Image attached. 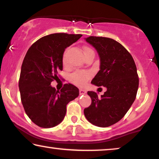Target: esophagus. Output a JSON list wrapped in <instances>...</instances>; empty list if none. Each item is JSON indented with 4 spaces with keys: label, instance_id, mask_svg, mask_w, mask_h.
<instances>
[{
    "label": "esophagus",
    "instance_id": "esophagus-1",
    "mask_svg": "<svg viewBox=\"0 0 159 159\" xmlns=\"http://www.w3.org/2000/svg\"><path fill=\"white\" fill-rule=\"evenodd\" d=\"M86 93V90L82 89H79V94H80V95L85 94Z\"/></svg>",
    "mask_w": 159,
    "mask_h": 159
}]
</instances>
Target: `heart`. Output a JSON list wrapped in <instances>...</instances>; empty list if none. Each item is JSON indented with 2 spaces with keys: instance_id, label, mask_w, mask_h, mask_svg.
I'll return each instance as SVG.
<instances>
[{
  "instance_id": "heart-1",
  "label": "heart",
  "mask_w": 159,
  "mask_h": 159,
  "mask_svg": "<svg viewBox=\"0 0 159 159\" xmlns=\"http://www.w3.org/2000/svg\"><path fill=\"white\" fill-rule=\"evenodd\" d=\"M94 53L93 51L90 47L88 46H85L84 48V56H86V54H88L89 53ZM62 62L63 64H66V54H63L62 57ZM90 74L88 73L87 71H82V70H78L74 72L73 73L71 74L70 75V81L73 82V84H76V85L82 86L86 83V81L89 78Z\"/></svg>"
}]
</instances>
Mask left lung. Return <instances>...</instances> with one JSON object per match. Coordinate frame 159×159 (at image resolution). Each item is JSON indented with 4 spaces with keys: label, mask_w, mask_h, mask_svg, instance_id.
Instances as JSON below:
<instances>
[{
    "label": "left lung",
    "mask_w": 159,
    "mask_h": 159,
    "mask_svg": "<svg viewBox=\"0 0 159 159\" xmlns=\"http://www.w3.org/2000/svg\"><path fill=\"white\" fill-rule=\"evenodd\" d=\"M86 41L96 48L99 70L92 84L107 88L100 98L88 92L92 104L84 109L86 119L99 127H107L121 119L137 96L139 78L132 56L120 43L105 37L89 36Z\"/></svg>",
    "instance_id": "1"
}]
</instances>
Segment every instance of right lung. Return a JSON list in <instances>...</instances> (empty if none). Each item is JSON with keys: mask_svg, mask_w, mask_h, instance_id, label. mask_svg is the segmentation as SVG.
I'll return each instance as SVG.
<instances>
[{"mask_svg": "<svg viewBox=\"0 0 159 159\" xmlns=\"http://www.w3.org/2000/svg\"><path fill=\"white\" fill-rule=\"evenodd\" d=\"M81 36L50 34L35 41L27 52L19 80L21 101L30 119L40 127L51 128L60 124L67 105L79 95V90L73 84H65L57 91L51 83L62 70L65 49Z\"/></svg>", "mask_w": 159, "mask_h": 159, "instance_id": "1", "label": "right lung"}]
</instances>
